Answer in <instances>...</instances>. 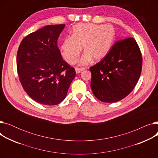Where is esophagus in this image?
<instances>
[{
	"label": "esophagus",
	"mask_w": 158,
	"mask_h": 158,
	"mask_svg": "<svg viewBox=\"0 0 158 158\" xmlns=\"http://www.w3.org/2000/svg\"><path fill=\"white\" fill-rule=\"evenodd\" d=\"M84 70H85V69H84V68H76V73H79Z\"/></svg>",
	"instance_id": "1"
}]
</instances>
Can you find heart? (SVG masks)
Listing matches in <instances>:
<instances>
[{
  "label": "heart",
  "mask_w": 158,
  "mask_h": 158,
  "mask_svg": "<svg viewBox=\"0 0 158 158\" xmlns=\"http://www.w3.org/2000/svg\"><path fill=\"white\" fill-rule=\"evenodd\" d=\"M114 37L110 25L79 23L72 28V36L65 38L61 45V54L68 63H76L83 48L85 53L79 61L81 66L99 61L109 53Z\"/></svg>",
  "instance_id": "obj_1"
}]
</instances>
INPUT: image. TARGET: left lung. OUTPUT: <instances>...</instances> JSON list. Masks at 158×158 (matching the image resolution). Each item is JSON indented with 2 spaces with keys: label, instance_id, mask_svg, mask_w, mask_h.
Segmentation results:
<instances>
[{
  "label": "left lung",
  "instance_id": "8db88e82",
  "mask_svg": "<svg viewBox=\"0 0 158 158\" xmlns=\"http://www.w3.org/2000/svg\"><path fill=\"white\" fill-rule=\"evenodd\" d=\"M142 68V54L136 40L118 41L102 60L89 69L94 95L104 102L122 100L136 85Z\"/></svg>",
  "mask_w": 158,
  "mask_h": 158
}]
</instances>
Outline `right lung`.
Instances as JSON below:
<instances>
[{"mask_svg": "<svg viewBox=\"0 0 158 158\" xmlns=\"http://www.w3.org/2000/svg\"><path fill=\"white\" fill-rule=\"evenodd\" d=\"M64 24L48 25L32 32L20 44L16 66L24 90L36 102L48 106L65 98L76 77L73 67L63 60L57 40Z\"/></svg>", "mask_w": 158, "mask_h": 158, "instance_id": "1", "label": "right lung"}]
</instances>
